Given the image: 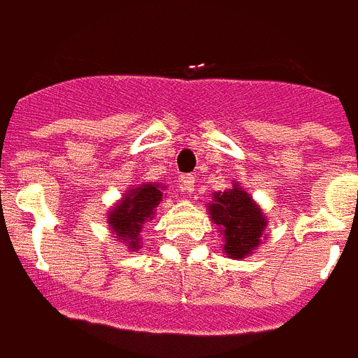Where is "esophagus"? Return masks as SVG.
Instances as JSON below:
<instances>
[{
    "instance_id": "1",
    "label": "esophagus",
    "mask_w": 358,
    "mask_h": 358,
    "mask_svg": "<svg viewBox=\"0 0 358 358\" xmlns=\"http://www.w3.org/2000/svg\"><path fill=\"white\" fill-rule=\"evenodd\" d=\"M194 182H196V177L194 176H182L181 179H179V188H181L185 194H192L194 187H196Z\"/></svg>"
}]
</instances>
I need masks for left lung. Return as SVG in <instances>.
<instances>
[{
	"label": "left lung",
	"instance_id": "8db88e82",
	"mask_svg": "<svg viewBox=\"0 0 358 358\" xmlns=\"http://www.w3.org/2000/svg\"><path fill=\"white\" fill-rule=\"evenodd\" d=\"M208 214L222 231L224 253L231 259H244L259 248L268 222L253 197L240 185H233L225 192H214Z\"/></svg>",
	"mask_w": 358,
	"mask_h": 358
}]
</instances>
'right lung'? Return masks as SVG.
<instances>
[{
  "instance_id": "obj_1",
  "label": "right lung",
  "mask_w": 358,
  "mask_h": 358,
  "mask_svg": "<svg viewBox=\"0 0 358 358\" xmlns=\"http://www.w3.org/2000/svg\"><path fill=\"white\" fill-rule=\"evenodd\" d=\"M162 190L166 188L157 182L131 187L122 197V201L108 210L107 224L113 234H116V238L129 245L133 251L140 248V231L144 224L155 216V208L159 207L162 197H166Z\"/></svg>"
}]
</instances>
